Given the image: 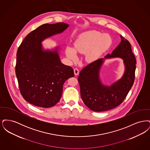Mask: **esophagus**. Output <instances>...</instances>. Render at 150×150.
<instances>
[{
  "label": "esophagus",
  "instance_id": "esophagus-1",
  "mask_svg": "<svg viewBox=\"0 0 150 150\" xmlns=\"http://www.w3.org/2000/svg\"><path fill=\"white\" fill-rule=\"evenodd\" d=\"M74 74L75 75H78L79 73V71L78 69L77 68H75L74 69Z\"/></svg>",
  "mask_w": 150,
  "mask_h": 150
}]
</instances>
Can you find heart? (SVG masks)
Wrapping results in <instances>:
<instances>
[{"instance_id": "b5f03b06", "label": "heart", "mask_w": 150, "mask_h": 150, "mask_svg": "<svg viewBox=\"0 0 150 150\" xmlns=\"http://www.w3.org/2000/svg\"><path fill=\"white\" fill-rule=\"evenodd\" d=\"M108 36L102 35L97 31H91L84 34L74 44V50L67 47L66 54L67 57L72 60L76 58V53H86L85 58L89 62L97 59L100 55L107 48Z\"/></svg>"}]
</instances>
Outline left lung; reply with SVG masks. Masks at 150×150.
<instances>
[{
	"mask_svg": "<svg viewBox=\"0 0 150 150\" xmlns=\"http://www.w3.org/2000/svg\"><path fill=\"white\" fill-rule=\"evenodd\" d=\"M121 42L111 54L105 58L120 57L124 59L125 71L122 78L110 86H103L99 78L103 59H97L85 66L79 73L80 95L86 106L96 112L107 111L123 102L133 85L136 59L128 40L120 35Z\"/></svg>",
	"mask_w": 150,
	"mask_h": 150,
	"instance_id": "obj_1",
	"label": "left lung"
}]
</instances>
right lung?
<instances>
[{
	"label": "right lung",
	"instance_id": "add662e5",
	"mask_svg": "<svg viewBox=\"0 0 150 150\" xmlns=\"http://www.w3.org/2000/svg\"><path fill=\"white\" fill-rule=\"evenodd\" d=\"M64 22L43 24L30 32L17 52L16 75L23 98L38 107L54 106L60 100L64 81L74 77L73 69L61 63L57 50L43 51L41 43L64 31Z\"/></svg>",
	"mask_w": 150,
	"mask_h": 150
}]
</instances>
